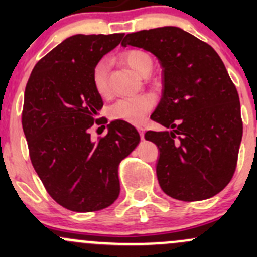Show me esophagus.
<instances>
[{
	"label": "esophagus",
	"mask_w": 257,
	"mask_h": 257,
	"mask_svg": "<svg viewBox=\"0 0 257 257\" xmlns=\"http://www.w3.org/2000/svg\"><path fill=\"white\" fill-rule=\"evenodd\" d=\"M137 129H138L139 134H141V138L144 139V126L143 125H138V126H137Z\"/></svg>",
	"instance_id": "obj_1"
}]
</instances>
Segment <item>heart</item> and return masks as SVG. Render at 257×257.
<instances>
[{"label":"heart","instance_id":"heart-1","mask_svg":"<svg viewBox=\"0 0 257 257\" xmlns=\"http://www.w3.org/2000/svg\"><path fill=\"white\" fill-rule=\"evenodd\" d=\"M121 59L139 76H148L153 68V59L149 53L142 49H131L123 53ZM92 80L95 90L100 95H108V62L100 59L92 72ZM155 99L152 94H141L138 97L120 98L110 107V116L115 120H124L126 123H143L147 114L153 109Z\"/></svg>","mask_w":257,"mask_h":257}]
</instances>
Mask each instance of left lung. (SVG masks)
I'll return each instance as SVG.
<instances>
[{
  "label": "left lung",
  "mask_w": 257,
  "mask_h": 257,
  "mask_svg": "<svg viewBox=\"0 0 257 257\" xmlns=\"http://www.w3.org/2000/svg\"><path fill=\"white\" fill-rule=\"evenodd\" d=\"M144 48L163 67V97L150 119L170 132L145 133L157 144V177L167 195L199 201L231 180L242 138L239 94L211 46L178 27L129 33L121 42Z\"/></svg>",
  "instance_id": "8db88e82"
}]
</instances>
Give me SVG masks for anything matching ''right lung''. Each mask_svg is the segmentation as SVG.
Segmentation results:
<instances>
[{
  "label": "right lung",
  "instance_id": "right-lung-1",
  "mask_svg": "<svg viewBox=\"0 0 257 257\" xmlns=\"http://www.w3.org/2000/svg\"><path fill=\"white\" fill-rule=\"evenodd\" d=\"M124 33L76 35L36 63L25 90L22 128L36 173L51 198L78 212L98 211L120 191L119 163L141 137L124 120L108 125V134L90 141L89 129L103 100L93 85L99 59L120 43Z\"/></svg>",
  "mask_w": 257,
  "mask_h": 257
}]
</instances>
